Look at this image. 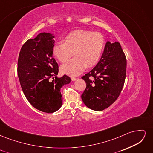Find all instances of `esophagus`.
I'll return each instance as SVG.
<instances>
[{
	"instance_id": "34e87169",
	"label": "esophagus",
	"mask_w": 153,
	"mask_h": 153,
	"mask_svg": "<svg viewBox=\"0 0 153 153\" xmlns=\"http://www.w3.org/2000/svg\"><path fill=\"white\" fill-rule=\"evenodd\" d=\"M71 80L72 81H76V78H75V77H71Z\"/></svg>"
}]
</instances>
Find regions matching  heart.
<instances>
[{
	"mask_svg": "<svg viewBox=\"0 0 153 153\" xmlns=\"http://www.w3.org/2000/svg\"><path fill=\"white\" fill-rule=\"evenodd\" d=\"M64 43H57L53 53L60 62H66L73 55L75 58L61 66L63 73L76 76L85 68L92 67L98 62L104 47V38L99 32L84 30L73 31L64 39Z\"/></svg>",
	"mask_w": 153,
	"mask_h": 153,
	"instance_id": "obj_1",
	"label": "heart"
}]
</instances>
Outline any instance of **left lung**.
Wrapping results in <instances>:
<instances>
[{
	"label": "left lung",
	"instance_id": "1",
	"mask_svg": "<svg viewBox=\"0 0 153 153\" xmlns=\"http://www.w3.org/2000/svg\"><path fill=\"white\" fill-rule=\"evenodd\" d=\"M126 73V59L121 45L107 41L96 66L82 77L87 85L82 94L83 102L95 111L108 108L121 93Z\"/></svg>",
	"mask_w": 153,
	"mask_h": 153
}]
</instances>
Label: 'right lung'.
Returning <instances> with one entry per match:
<instances>
[{
	"mask_svg": "<svg viewBox=\"0 0 153 153\" xmlns=\"http://www.w3.org/2000/svg\"><path fill=\"white\" fill-rule=\"evenodd\" d=\"M54 35L39 34L22 46L18 60V75L29 102L46 113L56 112L62 105L61 87L71 78L57 77L58 64L53 57Z\"/></svg>",
	"mask_w": 153,
	"mask_h": 153,
	"instance_id": "obj_1",
	"label": "right lung"
}]
</instances>
